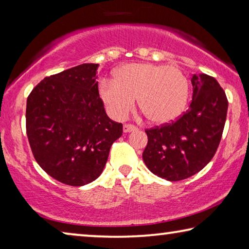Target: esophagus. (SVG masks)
<instances>
[{"instance_id":"obj_1","label":"esophagus","mask_w":249,"mask_h":249,"mask_svg":"<svg viewBox=\"0 0 249 249\" xmlns=\"http://www.w3.org/2000/svg\"><path fill=\"white\" fill-rule=\"evenodd\" d=\"M137 127L135 125H132V124H125L123 126V130L124 133H129V132H133V130H136Z\"/></svg>"}]
</instances>
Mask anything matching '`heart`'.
<instances>
[{
	"label": "heart",
	"instance_id": "obj_1",
	"mask_svg": "<svg viewBox=\"0 0 249 249\" xmlns=\"http://www.w3.org/2000/svg\"><path fill=\"white\" fill-rule=\"evenodd\" d=\"M189 80L182 70L165 65L128 64L114 80L101 82L99 94L108 114L124 120L135 105L154 124H166L182 114L188 104Z\"/></svg>",
	"mask_w": 249,
	"mask_h": 249
}]
</instances>
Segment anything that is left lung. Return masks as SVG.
Instances as JSON below:
<instances>
[{"label":"left lung","mask_w":249,"mask_h":249,"mask_svg":"<svg viewBox=\"0 0 249 249\" xmlns=\"http://www.w3.org/2000/svg\"><path fill=\"white\" fill-rule=\"evenodd\" d=\"M192 101L177 121L146 129L148 142L142 153L147 168L168 181L196 175L215 155L224 129L227 101L215 79L193 74Z\"/></svg>","instance_id":"1"}]
</instances>
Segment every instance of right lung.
Instances as JSON below:
<instances>
[{
	"mask_svg": "<svg viewBox=\"0 0 249 249\" xmlns=\"http://www.w3.org/2000/svg\"><path fill=\"white\" fill-rule=\"evenodd\" d=\"M98 64L46 77L27 98L26 134L41 169L61 183L81 187L102 174L123 125L107 115L99 94Z\"/></svg>",
	"mask_w": 249,
	"mask_h": 249,
	"instance_id": "obj_1",
	"label": "right lung"
}]
</instances>
